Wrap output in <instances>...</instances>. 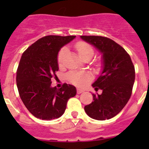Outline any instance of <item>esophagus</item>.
I'll return each instance as SVG.
<instances>
[{
    "label": "esophagus",
    "mask_w": 149,
    "mask_h": 149,
    "mask_svg": "<svg viewBox=\"0 0 149 149\" xmlns=\"http://www.w3.org/2000/svg\"><path fill=\"white\" fill-rule=\"evenodd\" d=\"M77 93H78V94H79V93H83V92H84V90H82V89H79V88H77Z\"/></svg>",
    "instance_id": "34e87169"
}]
</instances>
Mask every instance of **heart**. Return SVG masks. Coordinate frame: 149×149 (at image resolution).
<instances>
[{
    "mask_svg": "<svg viewBox=\"0 0 149 149\" xmlns=\"http://www.w3.org/2000/svg\"><path fill=\"white\" fill-rule=\"evenodd\" d=\"M76 49H77L78 54L81 58H85L87 56H93V48L91 47V45H89L88 44L83 42H79L77 43L76 45ZM65 52V49L63 48L58 52L57 59H58V63L59 65H62L63 57L64 56ZM91 78H92V76L88 72H70L67 75V79L72 84L78 86H85L91 80Z\"/></svg>",
    "mask_w": 149,
    "mask_h": 149,
    "instance_id": "heart-1",
    "label": "heart"
}]
</instances>
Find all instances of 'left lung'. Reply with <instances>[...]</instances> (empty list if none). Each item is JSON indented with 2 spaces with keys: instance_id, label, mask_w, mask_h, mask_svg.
<instances>
[{
  "instance_id": "left-lung-1",
  "label": "left lung",
  "mask_w": 149,
  "mask_h": 149,
  "mask_svg": "<svg viewBox=\"0 0 149 149\" xmlns=\"http://www.w3.org/2000/svg\"><path fill=\"white\" fill-rule=\"evenodd\" d=\"M102 54V71L92 84L101 94H93V101L84 107L86 114L93 119L104 120L116 116L132 96L135 79L131 57L120 45L102 36H81Z\"/></svg>"
}]
</instances>
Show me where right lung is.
I'll use <instances>...</instances> for the list:
<instances>
[{"instance_id": "1", "label": "right lung", "mask_w": 149, "mask_h": 149, "mask_svg": "<svg viewBox=\"0 0 149 149\" xmlns=\"http://www.w3.org/2000/svg\"><path fill=\"white\" fill-rule=\"evenodd\" d=\"M74 36H48L38 39L22 54L16 82L20 97L29 112L42 120H52L63 115L77 89L64 84L61 88L51 86V78L58 70V53Z\"/></svg>"}]
</instances>
